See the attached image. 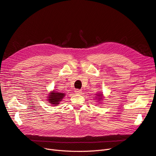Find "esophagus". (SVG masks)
Masks as SVG:
<instances>
[{"mask_svg": "<svg viewBox=\"0 0 156 156\" xmlns=\"http://www.w3.org/2000/svg\"><path fill=\"white\" fill-rule=\"evenodd\" d=\"M75 93L77 94H79V95H81V94H82V90H81L77 89V90H75Z\"/></svg>", "mask_w": 156, "mask_h": 156, "instance_id": "34e87169", "label": "esophagus"}]
</instances>
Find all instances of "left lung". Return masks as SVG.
I'll return each mask as SVG.
<instances>
[{
	"label": "left lung",
	"mask_w": 156,
	"mask_h": 156,
	"mask_svg": "<svg viewBox=\"0 0 156 156\" xmlns=\"http://www.w3.org/2000/svg\"><path fill=\"white\" fill-rule=\"evenodd\" d=\"M97 96H98V100H100V101H101L102 99H103V94H97Z\"/></svg>",
	"instance_id": "obj_1"
}]
</instances>
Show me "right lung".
Returning a JSON list of instances; mask_svg holds the SVG:
<instances>
[{
  "mask_svg": "<svg viewBox=\"0 0 156 156\" xmlns=\"http://www.w3.org/2000/svg\"><path fill=\"white\" fill-rule=\"evenodd\" d=\"M65 96V94L62 92H58L57 91H51L48 96V98L47 100L51 103V105L54 106L57 105L60 103V101H62L63 98Z\"/></svg>",
  "mask_w": 156,
  "mask_h": 156,
  "instance_id": "obj_1",
  "label": "right lung"
}]
</instances>
